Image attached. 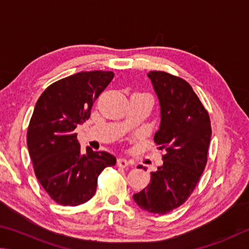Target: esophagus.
I'll use <instances>...</instances> for the list:
<instances>
[{
    "label": "esophagus",
    "mask_w": 249,
    "mask_h": 249,
    "mask_svg": "<svg viewBox=\"0 0 249 249\" xmlns=\"http://www.w3.org/2000/svg\"><path fill=\"white\" fill-rule=\"evenodd\" d=\"M117 165H118V167L125 168V167L129 166L130 163L125 159H118L117 160Z\"/></svg>",
    "instance_id": "obj_1"
}]
</instances>
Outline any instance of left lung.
Here are the masks:
<instances>
[{"mask_svg": "<svg viewBox=\"0 0 249 249\" xmlns=\"http://www.w3.org/2000/svg\"><path fill=\"white\" fill-rule=\"evenodd\" d=\"M147 75L160 105V125L154 142L164 151V163L151 173L149 186L133 195V199L143 210L166 214L186 202L206 168L211 121L184 78L163 71Z\"/></svg>", "mask_w": 249, "mask_h": 249, "instance_id": "obj_1", "label": "left lung"}]
</instances>
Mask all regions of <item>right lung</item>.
<instances>
[{
  "label": "right lung",
  "mask_w": 249,
  "mask_h": 249,
  "mask_svg": "<svg viewBox=\"0 0 249 249\" xmlns=\"http://www.w3.org/2000/svg\"><path fill=\"white\" fill-rule=\"evenodd\" d=\"M111 71L73 74L52 83L37 100L27 146L40 185L56 203L75 207L93 197L104 168L116 158L87 147L82 154L74 130L89 119L93 103L113 78Z\"/></svg>",
  "instance_id": "add662e5"
}]
</instances>
